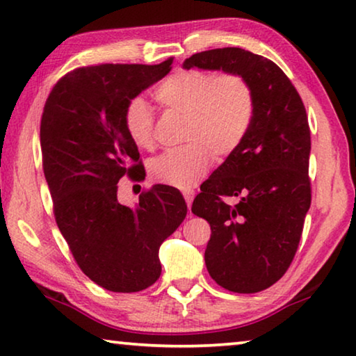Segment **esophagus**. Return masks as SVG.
I'll return each instance as SVG.
<instances>
[{"instance_id": "34e87169", "label": "esophagus", "mask_w": 356, "mask_h": 356, "mask_svg": "<svg viewBox=\"0 0 356 356\" xmlns=\"http://www.w3.org/2000/svg\"><path fill=\"white\" fill-rule=\"evenodd\" d=\"M183 195H184V200H186V203H188V207H189V209H191V205H192V200H194V191L192 189H186V191H183Z\"/></svg>"}]
</instances>
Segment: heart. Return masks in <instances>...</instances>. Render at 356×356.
Segmentation results:
<instances>
[{
    "label": "heart",
    "mask_w": 356,
    "mask_h": 356,
    "mask_svg": "<svg viewBox=\"0 0 356 356\" xmlns=\"http://www.w3.org/2000/svg\"><path fill=\"white\" fill-rule=\"evenodd\" d=\"M154 96L161 106L186 115L183 147L172 148L149 162L154 181L191 189L205 177L213 153L232 154L246 138L255 115V96L248 79L236 72L214 75L200 69L177 71L159 83ZM123 123L131 142L142 149L154 145V115L147 101L126 104Z\"/></svg>",
    "instance_id": "b5f03b06"
}]
</instances>
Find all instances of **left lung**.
Masks as SVG:
<instances>
[{
    "instance_id": "8db88e82",
    "label": "left lung",
    "mask_w": 356,
    "mask_h": 356,
    "mask_svg": "<svg viewBox=\"0 0 356 356\" xmlns=\"http://www.w3.org/2000/svg\"><path fill=\"white\" fill-rule=\"evenodd\" d=\"M183 67L241 74L254 90L246 138L200 186L192 213L211 227L209 276L230 292H261L289 270L311 207L305 104L276 63L238 47L200 51ZM224 196L238 200L229 206Z\"/></svg>"
}]
</instances>
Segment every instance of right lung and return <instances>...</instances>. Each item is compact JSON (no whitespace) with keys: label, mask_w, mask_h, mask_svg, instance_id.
Listing matches in <instances>:
<instances>
[{"label":"right lung","mask_w":356,"mask_h":356,"mask_svg":"<svg viewBox=\"0 0 356 356\" xmlns=\"http://www.w3.org/2000/svg\"><path fill=\"white\" fill-rule=\"evenodd\" d=\"M161 64H97L56 81L40 120L42 167L54 214L80 270L110 292L148 289L161 276L159 248L188 205L165 184L143 191L134 208L116 199L118 181L145 179L126 134V104L170 72Z\"/></svg>","instance_id":"1"}]
</instances>
